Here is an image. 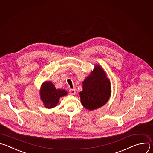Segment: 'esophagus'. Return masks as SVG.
<instances>
[{"label": "esophagus", "mask_w": 153, "mask_h": 153, "mask_svg": "<svg viewBox=\"0 0 153 153\" xmlns=\"http://www.w3.org/2000/svg\"><path fill=\"white\" fill-rule=\"evenodd\" d=\"M69 92H70V94H71V95H74L75 94H76V89H70V91H69Z\"/></svg>", "instance_id": "1"}]
</instances>
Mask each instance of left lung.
<instances>
[{
	"label": "left lung",
	"instance_id": "obj_1",
	"mask_svg": "<svg viewBox=\"0 0 153 153\" xmlns=\"http://www.w3.org/2000/svg\"><path fill=\"white\" fill-rule=\"evenodd\" d=\"M111 87L105 72L99 65L83 82V90L80 92L82 105L89 111L104 106L109 99Z\"/></svg>",
	"mask_w": 153,
	"mask_h": 153
}]
</instances>
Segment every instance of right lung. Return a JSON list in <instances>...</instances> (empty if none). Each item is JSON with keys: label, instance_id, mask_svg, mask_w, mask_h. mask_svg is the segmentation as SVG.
<instances>
[{"label": "right lung", "instance_id": "1", "mask_svg": "<svg viewBox=\"0 0 153 153\" xmlns=\"http://www.w3.org/2000/svg\"><path fill=\"white\" fill-rule=\"evenodd\" d=\"M67 95V91L64 89H56L55 85L51 82H45L40 91L41 98L44 106L48 109L55 107L60 97Z\"/></svg>", "mask_w": 153, "mask_h": 153}]
</instances>
